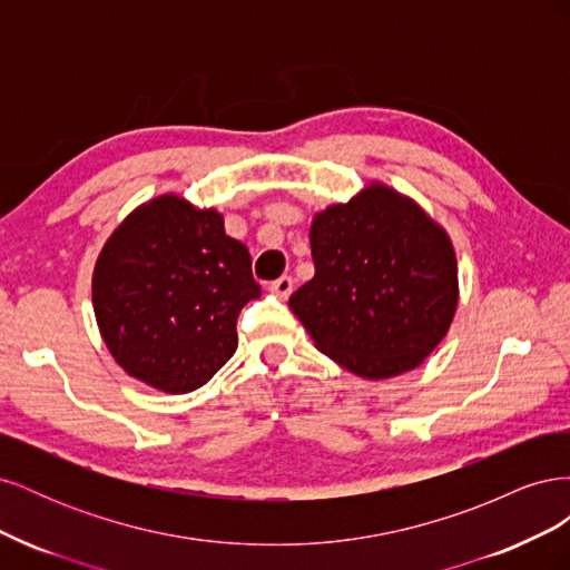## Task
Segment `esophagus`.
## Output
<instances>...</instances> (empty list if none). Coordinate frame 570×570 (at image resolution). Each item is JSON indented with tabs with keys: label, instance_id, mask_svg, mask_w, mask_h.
Wrapping results in <instances>:
<instances>
[{
	"label": "esophagus",
	"instance_id": "34e87169",
	"mask_svg": "<svg viewBox=\"0 0 570 570\" xmlns=\"http://www.w3.org/2000/svg\"><path fill=\"white\" fill-rule=\"evenodd\" d=\"M292 287H295V281H292L289 278V275H281V278L278 281H273L271 283V292H273V295L275 297H281V299H287L289 295H292Z\"/></svg>",
	"mask_w": 570,
	"mask_h": 570
}]
</instances>
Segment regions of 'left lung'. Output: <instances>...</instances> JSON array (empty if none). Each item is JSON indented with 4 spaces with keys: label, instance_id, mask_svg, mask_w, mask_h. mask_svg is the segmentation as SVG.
Masks as SVG:
<instances>
[{
    "label": "left lung",
    "instance_id": "left-lung-1",
    "mask_svg": "<svg viewBox=\"0 0 570 570\" xmlns=\"http://www.w3.org/2000/svg\"><path fill=\"white\" fill-rule=\"evenodd\" d=\"M316 273L289 308L316 347L368 381L416 368L459 304L452 239L416 202L381 183L314 216Z\"/></svg>",
    "mask_w": 570,
    "mask_h": 570
}]
</instances>
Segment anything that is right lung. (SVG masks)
I'll use <instances>...</instances> for the list:
<instances>
[{"mask_svg":"<svg viewBox=\"0 0 570 570\" xmlns=\"http://www.w3.org/2000/svg\"><path fill=\"white\" fill-rule=\"evenodd\" d=\"M262 295L223 216L176 195L120 223L92 275L99 333L128 375L170 394L209 383L237 350V316Z\"/></svg>","mask_w":570,"mask_h":570,"instance_id":"1","label":"right lung"}]
</instances>
